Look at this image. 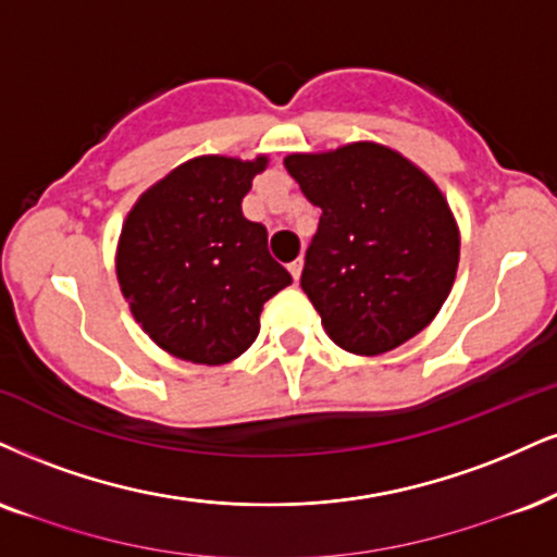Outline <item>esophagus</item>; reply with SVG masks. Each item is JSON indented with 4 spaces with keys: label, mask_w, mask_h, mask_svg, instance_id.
I'll return each instance as SVG.
<instances>
[{
    "label": "esophagus",
    "mask_w": 557,
    "mask_h": 557,
    "mask_svg": "<svg viewBox=\"0 0 557 557\" xmlns=\"http://www.w3.org/2000/svg\"><path fill=\"white\" fill-rule=\"evenodd\" d=\"M301 265H305V260H301V258H297V260H292V263H289V273H292L294 284H297V281H299V276H301Z\"/></svg>",
    "instance_id": "obj_1"
}]
</instances>
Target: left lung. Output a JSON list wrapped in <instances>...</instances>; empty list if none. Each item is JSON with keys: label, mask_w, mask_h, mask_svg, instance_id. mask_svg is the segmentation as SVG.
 Wrapping results in <instances>:
<instances>
[{"label": "left lung", "mask_w": 557, "mask_h": 557, "mask_svg": "<svg viewBox=\"0 0 557 557\" xmlns=\"http://www.w3.org/2000/svg\"><path fill=\"white\" fill-rule=\"evenodd\" d=\"M286 170L320 206L301 289L343 351L376 356L421 333L455 284L459 235L442 190L393 149L348 144L289 154Z\"/></svg>", "instance_id": "obj_1"}]
</instances>
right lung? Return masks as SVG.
<instances>
[{"instance_id":"obj_1","label":"right lung","mask_w":557,"mask_h":557,"mask_svg":"<svg viewBox=\"0 0 557 557\" xmlns=\"http://www.w3.org/2000/svg\"><path fill=\"white\" fill-rule=\"evenodd\" d=\"M265 157H198L139 198L119 245V284L136 322L177 359L216 367L258 338L260 312L292 284L243 198Z\"/></svg>"}]
</instances>
